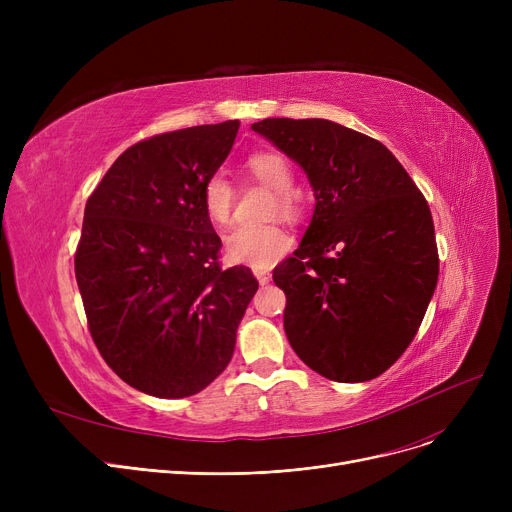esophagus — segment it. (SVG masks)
<instances>
[{
    "mask_svg": "<svg viewBox=\"0 0 512 512\" xmlns=\"http://www.w3.org/2000/svg\"><path fill=\"white\" fill-rule=\"evenodd\" d=\"M253 274H255V278H257V282H259L261 286L272 280V274H270V270H261V267H257V270H253Z\"/></svg>",
    "mask_w": 512,
    "mask_h": 512,
    "instance_id": "obj_1",
    "label": "esophagus"
}]
</instances>
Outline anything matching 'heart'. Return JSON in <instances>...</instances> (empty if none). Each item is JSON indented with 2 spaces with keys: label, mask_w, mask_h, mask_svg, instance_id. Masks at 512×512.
I'll list each match as a JSON object with an SVG mask.
<instances>
[{
  "label": "heart",
  "mask_w": 512,
  "mask_h": 512,
  "mask_svg": "<svg viewBox=\"0 0 512 512\" xmlns=\"http://www.w3.org/2000/svg\"><path fill=\"white\" fill-rule=\"evenodd\" d=\"M247 172L261 184L270 186L278 209L284 218H297L301 213V199L292 191V168L288 159L278 151H257L245 161ZM203 211L215 226H228L232 222L234 188L224 174H213L205 180L201 193ZM290 234L278 224L238 226L226 236V257L232 263L267 267L278 261L290 249Z\"/></svg>",
  "instance_id": "b5f03b06"
}]
</instances>
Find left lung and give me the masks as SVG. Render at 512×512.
<instances>
[{
	"instance_id": "obj_1",
	"label": "left lung",
	"mask_w": 512,
	"mask_h": 512,
	"mask_svg": "<svg viewBox=\"0 0 512 512\" xmlns=\"http://www.w3.org/2000/svg\"><path fill=\"white\" fill-rule=\"evenodd\" d=\"M251 128L297 161L315 195L299 249L274 270L290 346L328 380L378 378L407 351L438 284L425 197L388 147L353 128L321 118Z\"/></svg>"
}]
</instances>
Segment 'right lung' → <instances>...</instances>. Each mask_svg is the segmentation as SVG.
Returning <instances> with one entry per match:
<instances>
[{"mask_svg": "<svg viewBox=\"0 0 512 512\" xmlns=\"http://www.w3.org/2000/svg\"><path fill=\"white\" fill-rule=\"evenodd\" d=\"M240 122L157 134L128 147L85 207L74 272L101 357L157 398L207 388L228 367L257 280L222 270L201 193Z\"/></svg>", "mask_w": 512, "mask_h": 512, "instance_id": "add662e5", "label": "right lung"}]
</instances>
